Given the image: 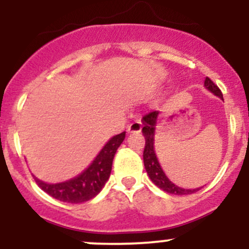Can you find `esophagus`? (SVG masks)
Wrapping results in <instances>:
<instances>
[{"instance_id": "1", "label": "esophagus", "mask_w": 249, "mask_h": 249, "mask_svg": "<svg viewBox=\"0 0 249 249\" xmlns=\"http://www.w3.org/2000/svg\"><path fill=\"white\" fill-rule=\"evenodd\" d=\"M141 130H142V123H141L140 120L131 123V124L127 126V131L129 132H140Z\"/></svg>"}]
</instances>
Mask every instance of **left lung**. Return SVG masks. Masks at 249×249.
Wrapping results in <instances>:
<instances>
[{
    "mask_svg": "<svg viewBox=\"0 0 249 249\" xmlns=\"http://www.w3.org/2000/svg\"><path fill=\"white\" fill-rule=\"evenodd\" d=\"M205 87L206 89L213 92L215 96L220 97L223 100V94L220 91V89L208 77H206L205 79ZM158 115H159V112L158 110H153V112L147 113L142 118V132L145 139L144 150H143V162H144L145 171H147L148 176H149L150 180L157 187H159L160 189L169 193V194L188 195L193 194V193H196L197 190H200V188H196V189H184V188L178 187L175 183H172L167 178V176L165 175V172L162 171L161 166H160L159 161H158V158L154 149V132L155 126H157Z\"/></svg>",
    "mask_w": 249,
    "mask_h": 249,
    "instance_id": "left-lung-1",
    "label": "left lung"
}]
</instances>
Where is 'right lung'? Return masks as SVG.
<instances>
[{
  "instance_id": "right-lung-1",
  "label": "right lung",
  "mask_w": 249,
  "mask_h": 249,
  "mask_svg": "<svg viewBox=\"0 0 249 249\" xmlns=\"http://www.w3.org/2000/svg\"><path fill=\"white\" fill-rule=\"evenodd\" d=\"M125 139V131L115 135L105 144L94 161L79 176L56 184H48L35 177L42 190L62 202L82 203L96 196L108 180L115 152Z\"/></svg>"
}]
</instances>
